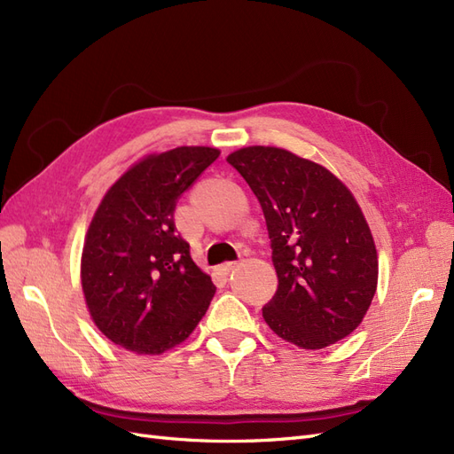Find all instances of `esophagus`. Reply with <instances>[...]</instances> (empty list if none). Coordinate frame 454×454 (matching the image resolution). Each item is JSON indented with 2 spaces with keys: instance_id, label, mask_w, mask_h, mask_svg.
Listing matches in <instances>:
<instances>
[{
  "instance_id": "1",
  "label": "esophagus",
  "mask_w": 454,
  "mask_h": 454,
  "mask_svg": "<svg viewBox=\"0 0 454 454\" xmlns=\"http://www.w3.org/2000/svg\"><path fill=\"white\" fill-rule=\"evenodd\" d=\"M235 267H237V262H227V263H223L222 267H219V271H222L223 275H229Z\"/></svg>"
}]
</instances>
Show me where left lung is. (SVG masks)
I'll list each match as a JSON object with an SVG mask.
<instances>
[{
  "label": "left lung",
  "mask_w": 454,
  "mask_h": 454,
  "mask_svg": "<svg viewBox=\"0 0 454 454\" xmlns=\"http://www.w3.org/2000/svg\"><path fill=\"white\" fill-rule=\"evenodd\" d=\"M262 204L278 278L262 309L273 333L323 349L357 328L378 286V254L351 191L333 171L278 146L227 156Z\"/></svg>",
  "instance_id": "left-lung-1"
}]
</instances>
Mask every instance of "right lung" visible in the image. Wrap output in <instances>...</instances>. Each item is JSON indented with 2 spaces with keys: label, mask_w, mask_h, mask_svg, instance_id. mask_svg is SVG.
I'll return each instance as SVG.
<instances>
[{
  "label": "right lung",
  "mask_w": 454,
  "mask_h": 454,
  "mask_svg": "<svg viewBox=\"0 0 454 454\" xmlns=\"http://www.w3.org/2000/svg\"><path fill=\"white\" fill-rule=\"evenodd\" d=\"M217 156L212 146L146 154L95 210L82 250V290L95 326L116 346L162 355L191 336L210 305L215 286L177 235L174 212Z\"/></svg>",
  "instance_id": "right-lung-1"
}]
</instances>
